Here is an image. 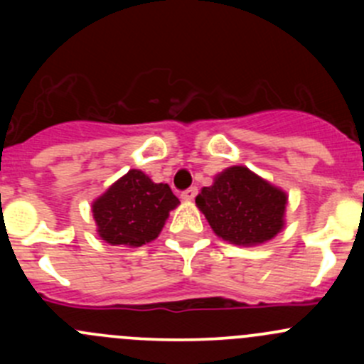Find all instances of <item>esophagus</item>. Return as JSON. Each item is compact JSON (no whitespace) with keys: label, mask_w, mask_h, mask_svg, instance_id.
<instances>
[{"label":"esophagus","mask_w":364,"mask_h":364,"mask_svg":"<svg viewBox=\"0 0 364 364\" xmlns=\"http://www.w3.org/2000/svg\"><path fill=\"white\" fill-rule=\"evenodd\" d=\"M197 196V186H190V188H186L185 192L181 193V199L183 200H193Z\"/></svg>","instance_id":"esophagus-1"}]
</instances>
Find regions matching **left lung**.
<instances>
[{
  "label": "left lung",
  "mask_w": 364,
  "mask_h": 364,
  "mask_svg": "<svg viewBox=\"0 0 364 364\" xmlns=\"http://www.w3.org/2000/svg\"><path fill=\"white\" fill-rule=\"evenodd\" d=\"M196 203L222 240L250 247L280 232L287 196L247 167H230L200 190Z\"/></svg>",
  "instance_id": "8db88e82"
}]
</instances>
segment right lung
I'll use <instances>...</instances> for the list:
<instances>
[{"mask_svg": "<svg viewBox=\"0 0 364 364\" xmlns=\"http://www.w3.org/2000/svg\"><path fill=\"white\" fill-rule=\"evenodd\" d=\"M178 204L167 183H153L134 168L95 200L93 216L104 241L114 247H142L159 236L168 211Z\"/></svg>", "mask_w": 364, "mask_h": 364, "instance_id": "right-lung-1", "label": "right lung"}]
</instances>
